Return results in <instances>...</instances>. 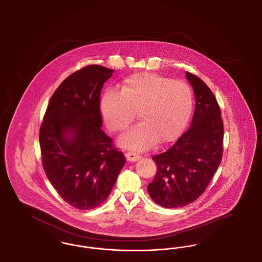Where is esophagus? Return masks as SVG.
Masks as SVG:
<instances>
[{"label":"esophagus","mask_w":262,"mask_h":262,"mask_svg":"<svg viewBox=\"0 0 262 262\" xmlns=\"http://www.w3.org/2000/svg\"><path fill=\"white\" fill-rule=\"evenodd\" d=\"M125 157H126V160L129 161V162H136L137 160H139L141 158V156L139 154H137L134 151H128L125 153Z\"/></svg>","instance_id":"1"}]
</instances>
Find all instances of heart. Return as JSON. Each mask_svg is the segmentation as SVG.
Masks as SVG:
<instances>
[{
    "instance_id": "b5f03b06",
    "label": "heart",
    "mask_w": 262,
    "mask_h": 262,
    "mask_svg": "<svg viewBox=\"0 0 262 262\" xmlns=\"http://www.w3.org/2000/svg\"><path fill=\"white\" fill-rule=\"evenodd\" d=\"M100 109L113 133L125 130L137 112L141 123L125 133L120 142L133 149H145L156 140L170 141L182 132L192 109V91L183 80L138 73L124 79L121 91L106 90Z\"/></svg>"
}]
</instances>
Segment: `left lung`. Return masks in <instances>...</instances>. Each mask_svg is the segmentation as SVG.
<instances>
[{
	"instance_id": "left-lung-1",
	"label": "left lung",
	"mask_w": 262,
	"mask_h": 262,
	"mask_svg": "<svg viewBox=\"0 0 262 262\" xmlns=\"http://www.w3.org/2000/svg\"><path fill=\"white\" fill-rule=\"evenodd\" d=\"M195 110L190 126L174 144L152 157L157 172L147 187L151 199L166 208L187 205L204 192L223 156L224 127L218 102L203 80L187 72Z\"/></svg>"
}]
</instances>
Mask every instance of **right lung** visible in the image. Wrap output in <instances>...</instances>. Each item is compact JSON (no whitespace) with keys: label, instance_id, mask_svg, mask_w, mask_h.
Instances as JSON below:
<instances>
[{"label":"right lung","instance_id":"add662e5","mask_svg":"<svg viewBox=\"0 0 262 262\" xmlns=\"http://www.w3.org/2000/svg\"><path fill=\"white\" fill-rule=\"evenodd\" d=\"M114 70L86 66L68 76L51 97L40 126L42 166L71 206L88 210L109 196L125 156L102 129L100 93Z\"/></svg>","mask_w":262,"mask_h":262}]
</instances>
